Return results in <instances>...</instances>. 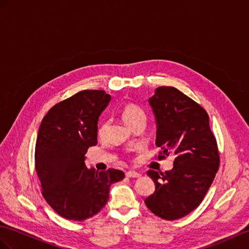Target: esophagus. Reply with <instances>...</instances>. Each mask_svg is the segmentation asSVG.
Masks as SVG:
<instances>
[{"mask_svg":"<svg viewBox=\"0 0 249 249\" xmlns=\"http://www.w3.org/2000/svg\"><path fill=\"white\" fill-rule=\"evenodd\" d=\"M125 175L128 178H139V177H141V173H138V172H136L134 170H129L128 172L125 173Z\"/></svg>","mask_w":249,"mask_h":249,"instance_id":"obj_1","label":"esophagus"}]
</instances>
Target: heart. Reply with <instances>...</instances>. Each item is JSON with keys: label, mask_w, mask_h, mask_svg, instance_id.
I'll return each instance as SVG.
<instances>
[{"label": "heart", "mask_w": 249, "mask_h": 249, "mask_svg": "<svg viewBox=\"0 0 249 249\" xmlns=\"http://www.w3.org/2000/svg\"><path fill=\"white\" fill-rule=\"evenodd\" d=\"M121 118L124 121V123L133 128L136 124L138 123H144L145 120V112L143 108L138 106L134 102H128L125 104L120 111ZM107 121L106 119H102L99 124L98 129H97V134L98 136H104L107 132Z\"/></svg>", "instance_id": "heart-1"}]
</instances>
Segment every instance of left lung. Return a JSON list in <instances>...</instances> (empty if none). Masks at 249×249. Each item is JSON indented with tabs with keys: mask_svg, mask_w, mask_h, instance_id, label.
<instances>
[{
	"mask_svg": "<svg viewBox=\"0 0 249 249\" xmlns=\"http://www.w3.org/2000/svg\"><path fill=\"white\" fill-rule=\"evenodd\" d=\"M156 118L159 160L175 154L170 171L147 174L155 191L145 206L163 220H178L202 203L220 166V154L205 108L173 87H160L149 99Z\"/></svg>",
	"mask_w": 249,
	"mask_h": 249,
	"instance_id": "1",
	"label": "left lung"
}]
</instances>
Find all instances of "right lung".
Masks as SVG:
<instances>
[{"mask_svg": "<svg viewBox=\"0 0 249 249\" xmlns=\"http://www.w3.org/2000/svg\"><path fill=\"white\" fill-rule=\"evenodd\" d=\"M111 96L81 90L54 105L42 120L36 142L35 167L42 196L64 219L84 221L105 207L110 186L124 179L117 169H88V149L97 143L98 118Z\"/></svg>", "mask_w": 249, "mask_h": 249, "instance_id": "right-lung-1", "label": "right lung"}]
</instances>
